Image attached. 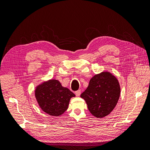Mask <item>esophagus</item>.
Masks as SVG:
<instances>
[{"mask_svg":"<svg viewBox=\"0 0 150 150\" xmlns=\"http://www.w3.org/2000/svg\"><path fill=\"white\" fill-rule=\"evenodd\" d=\"M75 94H76V95L77 96H79L80 95H81V91L80 90L77 91L75 92Z\"/></svg>","mask_w":150,"mask_h":150,"instance_id":"obj_1","label":"esophagus"}]
</instances>
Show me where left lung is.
Instances as JSON below:
<instances>
[{"mask_svg":"<svg viewBox=\"0 0 150 150\" xmlns=\"http://www.w3.org/2000/svg\"><path fill=\"white\" fill-rule=\"evenodd\" d=\"M120 95L118 81L110 72H103L90 79L88 87L81 94L91 114L105 117L113 110Z\"/></svg>","mask_w":150,"mask_h":150,"instance_id":"left-lung-1","label":"left lung"}]
</instances>
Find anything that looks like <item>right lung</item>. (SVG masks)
<instances>
[{
    "label": "right lung",
    "instance_id": "add662e5",
    "mask_svg": "<svg viewBox=\"0 0 150 150\" xmlns=\"http://www.w3.org/2000/svg\"><path fill=\"white\" fill-rule=\"evenodd\" d=\"M35 96L40 108L47 114L58 116L68 108L70 99L75 94L62 87L59 81L52 79L38 86Z\"/></svg>",
    "mask_w": 150,
    "mask_h": 150
}]
</instances>
